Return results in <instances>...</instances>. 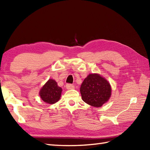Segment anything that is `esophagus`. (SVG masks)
Listing matches in <instances>:
<instances>
[{"mask_svg":"<svg viewBox=\"0 0 150 150\" xmlns=\"http://www.w3.org/2000/svg\"><path fill=\"white\" fill-rule=\"evenodd\" d=\"M66 87L67 89H68V90H71V89H74V88H75V86L73 84H69V83L66 84Z\"/></svg>","mask_w":150,"mask_h":150,"instance_id":"esophagus-1","label":"esophagus"}]
</instances>
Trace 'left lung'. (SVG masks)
<instances>
[{
    "mask_svg": "<svg viewBox=\"0 0 150 150\" xmlns=\"http://www.w3.org/2000/svg\"><path fill=\"white\" fill-rule=\"evenodd\" d=\"M80 91L86 103L94 107H100L109 100L111 88L106 79L98 74H90L81 84Z\"/></svg>",
    "mask_w": 150,
    "mask_h": 150,
    "instance_id": "8db88e82",
    "label": "left lung"
}]
</instances>
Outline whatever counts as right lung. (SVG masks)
Returning a JSON list of instances; mask_svg holds the SVG:
<instances>
[{"instance_id": "right-lung-1", "label": "right lung", "mask_w": 150, "mask_h": 150, "mask_svg": "<svg viewBox=\"0 0 150 150\" xmlns=\"http://www.w3.org/2000/svg\"><path fill=\"white\" fill-rule=\"evenodd\" d=\"M62 88L58 86L55 81L50 79L40 91V97L45 103L55 104L60 99Z\"/></svg>"}]
</instances>
